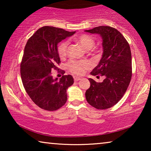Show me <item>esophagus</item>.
I'll use <instances>...</instances> for the list:
<instances>
[{
    "label": "esophagus",
    "mask_w": 151,
    "mask_h": 151,
    "mask_svg": "<svg viewBox=\"0 0 151 151\" xmlns=\"http://www.w3.org/2000/svg\"><path fill=\"white\" fill-rule=\"evenodd\" d=\"M74 81L75 82H78L80 80H81V78H79V77H77V76H74Z\"/></svg>",
    "instance_id": "34e87169"
}]
</instances>
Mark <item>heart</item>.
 <instances>
[{
  "label": "heart",
  "mask_w": 151,
  "mask_h": 151,
  "mask_svg": "<svg viewBox=\"0 0 151 151\" xmlns=\"http://www.w3.org/2000/svg\"><path fill=\"white\" fill-rule=\"evenodd\" d=\"M76 41L81 45L86 50H91L95 46V41L91 36L87 34H82L76 38ZM69 42L65 40L61 42L57 47L58 54L60 58L63 59L67 56ZM91 64L88 60H70L67 64V68L70 73L74 75L81 76L85 73L86 70L90 69Z\"/></svg>",
  "instance_id": "obj_1"
}]
</instances>
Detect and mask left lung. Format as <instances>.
<instances>
[{"label":"left lung","mask_w":151,"mask_h":151,"mask_svg":"<svg viewBox=\"0 0 151 151\" xmlns=\"http://www.w3.org/2000/svg\"><path fill=\"white\" fill-rule=\"evenodd\" d=\"M85 32L102 36V57L91 74L105 77L102 82L88 79L91 86L85 93L86 101L97 109H109L121 100L131 82V49L123 35L110 26L96 27Z\"/></svg>","instance_id":"1"}]
</instances>
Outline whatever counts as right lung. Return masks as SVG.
Wrapping results in <instances>:
<instances>
[{
    "mask_svg": "<svg viewBox=\"0 0 151 151\" xmlns=\"http://www.w3.org/2000/svg\"><path fill=\"white\" fill-rule=\"evenodd\" d=\"M75 33L45 26L29 38L24 47L20 63L22 84L33 102L44 110L56 111L67 102V89L73 84V77L63 76L58 81V78H53L51 71L59 70L58 43ZM60 72L65 73L63 70Z\"/></svg>",
    "mask_w": 151,
    "mask_h": 151,
    "instance_id": "1",
    "label": "right lung"
}]
</instances>
